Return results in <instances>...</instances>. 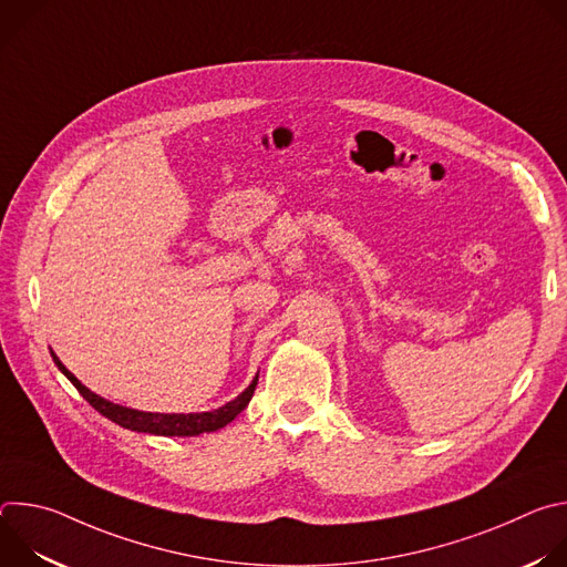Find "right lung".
Here are the masks:
<instances>
[{
	"label": "right lung",
	"instance_id": "add662e5",
	"mask_svg": "<svg viewBox=\"0 0 567 567\" xmlns=\"http://www.w3.org/2000/svg\"><path fill=\"white\" fill-rule=\"evenodd\" d=\"M55 365L62 370V374L75 385V390L83 394L92 406L105 415L107 420L116 422L123 429L130 431H138V433H152V435H166V437H195L199 433H210L217 429H224L230 420H235L241 411L247 409V403L254 396V390L258 385V377L251 381V385L241 392L239 396H235L233 401H228L226 406L210 411V413H193V415H161V413H141L134 409H125L118 406V403H112L103 396H99L96 392L87 390L83 383H80L62 363L60 359L51 352Z\"/></svg>",
	"mask_w": 567,
	"mask_h": 567
}]
</instances>
